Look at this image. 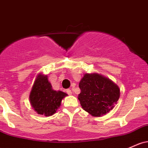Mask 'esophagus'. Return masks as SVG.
Returning <instances> with one entry per match:
<instances>
[{"label": "esophagus", "mask_w": 148, "mask_h": 148, "mask_svg": "<svg viewBox=\"0 0 148 148\" xmlns=\"http://www.w3.org/2000/svg\"><path fill=\"white\" fill-rule=\"evenodd\" d=\"M66 93L69 94V95H71V94H72V92H71V90H70V89H66Z\"/></svg>", "instance_id": "esophagus-1"}]
</instances>
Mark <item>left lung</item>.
Here are the masks:
<instances>
[{
	"mask_svg": "<svg viewBox=\"0 0 148 148\" xmlns=\"http://www.w3.org/2000/svg\"><path fill=\"white\" fill-rule=\"evenodd\" d=\"M79 86L78 95L82 108L93 116L108 113L114 107L120 96V89L108 78L98 74H85Z\"/></svg>",
	"mask_w": 148,
	"mask_h": 148,
	"instance_id": "8db88e82",
	"label": "left lung"
}]
</instances>
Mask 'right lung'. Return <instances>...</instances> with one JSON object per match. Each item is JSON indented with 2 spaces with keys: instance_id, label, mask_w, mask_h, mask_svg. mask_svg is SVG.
Returning a JSON list of instances; mask_svg holds the SVG:
<instances>
[{
  "instance_id": "obj_1",
  "label": "right lung",
  "mask_w": 148,
  "mask_h": 148,
  "mask_svg": "<svg viewBox=\"0 0 148 148\" xmlns=\"http://www.w3.org/2000/svg\"><path fill=\"white\" fill-rule=\"evenodd\" d=\"M67 94L52 88L46 75L39 74L36 79L29 95L32 108L38 114L49 116L56 112L62 100Z\"/></svg>"
}]
</instances>
